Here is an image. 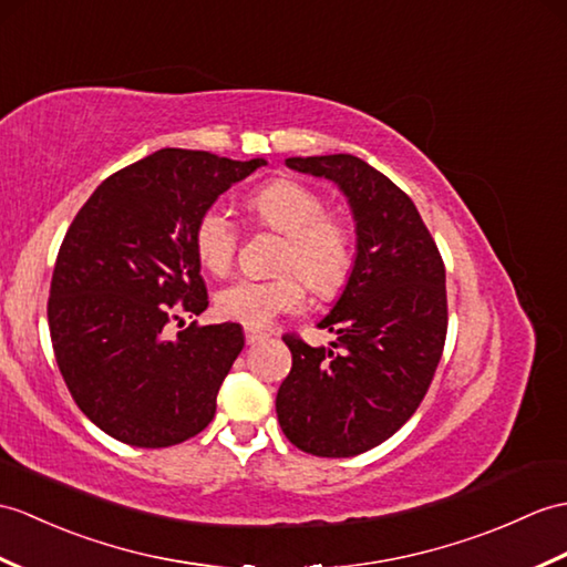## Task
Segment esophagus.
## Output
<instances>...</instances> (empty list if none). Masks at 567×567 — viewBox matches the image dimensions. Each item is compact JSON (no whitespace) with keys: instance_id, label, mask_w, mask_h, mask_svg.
I'll use <instances>...</instances> for the list:
<instances>
[{"instance_id":"34e87169","label":"esophagus","mask_w":567,"mask_h":567,"mask_svg":"<svg viewBox=\"0 0 567 567\" xmlns=\"http://www.w3.org/2000/svg\"><path fill=\"white\" fill-rule=\"evenodd\" d=\"M244 336H246V343L248 346H254V343H258V340H266L268 338V333L266 331H258V328H246Z\"/></svg>"}]
</instances>
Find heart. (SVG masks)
<instances>
[{"label": "heart", "mask_w": 567, "mask_h": 567, "mask_svg": "<svg viewBox=\"0 0 567 567\" xmlns=\"http://www.w3.org/2000/svg\"><path fill=\"white\" fill-rule=\"evenodd\" d=\"M246 209L258 227L285 236L278 256L282 275L270 280L244 278L221 287L215 297L219 319L260 328L305 307L307 285L321 299L343 292L358 260V241L343 217L326 213L319 193L278 178L248 195ZM239 244V227L217 205L207 207L193 229L195 256L213 275L231 270Z\"/></svg>", "instance_id": "1"}]
</instances>
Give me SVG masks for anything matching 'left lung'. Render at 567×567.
<instances>
[{
	"label": "left lung",
	"instance_id": "8db88e82",
	"mask_svg": "<svg viewBox=\"0 0 567 567\" xmlns=\"http://www.w3.org/2000/svg\"><path fill=\"white\" fill-rule=\"evenodd\" d=\"M287 166L343 188L358 219V260L319 323L336 343L311 348L299 333L282 336L292 370L275 408L297 450L358 456L389 440L432 384L450 321L444 260L411 197L358 156H289Z\"/></svg>",
	"mask_w": 567,
	"mask_h": 567
}]
</instances>
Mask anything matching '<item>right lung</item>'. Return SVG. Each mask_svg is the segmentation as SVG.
<instances>
[{
  "instance_id": "add662e5",
  "label": "right lung",
  "mask_w": 567,
  "mask_h": 567,
  "mask_svg": "<svg viewBox=\"0 0 567 567\" xmlns=\"http://www.w3.org/2000/svg\"><path fill=\"white\" fill-rule=\"evenodd\" d=\"M262 164L159 150L105 178L64 234L48 299L52 350L79 411L117 442L162 450L215 417L241 326L190 323L176 340L164 328L209 305L197 219Z\"/></svg>"
}]
</instances>
